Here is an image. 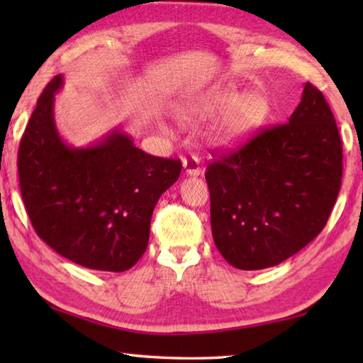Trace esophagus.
<instances>
[{
	"label": "esophagus",
	"instance_id": "34e87169",
	"mask_svg": "<svg viewBox=\"0 0 363 363\" xmlns=\"http://www.w3.org/2000/svg\"><path fill=\"white\" fill-rule=\"evenodd\" d=\"M182 167L184 171H186L187 176H200L201 174V168H200V160L196 157H189V158H184L182 162Z\"/></svg>",
	"mask_w": 363,
	"mask_h": 363
}]
</instances>
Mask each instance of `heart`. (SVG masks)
<instances>
[{
  "label": "heart",
  "instance_id": "heart-1",
  "mask_svg": "<svg viewBox=\"0 0 363 363\" xmlns=\"http://www.w3.org/2000/svg\"><path fill=\"white\" fill-rule=\"evenodd\" d=\"M220 113L225 115L214 130L213 140L218 145L230 147L247 139L261 125L267 107L259 96H245L233 86H219L179 108L181 120L187 125H196ZM160 130L171 133L167 123H160Z\"/></svg>",
  "mask_w": 363,
  "mask_h": 363
}]
</instances>
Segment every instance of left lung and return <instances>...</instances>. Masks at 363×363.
Masks as SVG:
<instances>
[{"label":"left lung","mask_w":363,"mask_h":363,"mask_svg":"<svg viewBox=\"0 0 363 363\" xmlns=\"http://www.w3.org/2000/svg\"><path fill=\"white\" fill-rule=\"evenodd\" d=\"M205 177L214 243L230 266L266 269L296 255L322 232L341 187V138L323 94L306 83L288 123L219 155Z\"/></svg>","instance_id":"left-lung-1"}]
</instances>
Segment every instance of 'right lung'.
Masks as SVG:
<instances>
[{"label":"right lung","instance_id":"obj_1","mask_svg":"<svg viewBox=\"0 0 363 363\" xmlns=\"http://www.w3.org/2000/svg\"><path fill=\"white\" fill-rule=\"evenodd\" d=\"M62 75L43 91L21 139V192L35 232L79 266L123 272L149 245L153 208L181 174L179 160L134 145L118 128L88 147H72L54 121Z\"/></svg>","mask_w":363,"mask_h":363}]
</instances>
